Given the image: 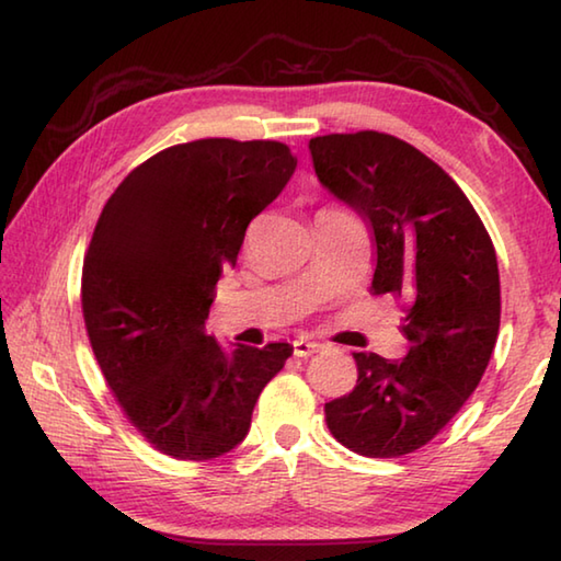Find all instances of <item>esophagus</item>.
I'll list each match as a JSON object with an SVG mask.
<instances>
[{
	"label": "esophagus",
	"mask_w": 561,
	"mask_h": 561,
	"mask_svg": "<svg viewBox=\"0 0 561 561\" xmlns=\"http://www.w3.org/2000/svg\"><path fill=\"white\" fill-rule=\"evenodd\" d=\"M320 347L323 345H320L318 341H310V337H298V341H293V353H296L298 357L313 355L320 351Z\"/></svg>",
	"instance_id": "esophagus-1"
}]
</instances>
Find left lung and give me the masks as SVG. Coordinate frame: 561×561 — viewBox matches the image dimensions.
<instances>
[{"mask_svg": "<svg viewBox=\"0 0 561 561\" xmlns=\"http://www.w3.org/2000/svg\"><path fill=\"white\" fill-rule=\"evenodd\" d=\"M318 181L373 228V293L405 302L408 355L355 353L357 385L325 402L337 443L365 457L427 445L480 385L500 333L492 238L462 188L415 146L380 131L308 144Z\"/></svg>", "mask_w": 561, "mask_h": 561, "instance_id": "1", "label": "left lung"}]
</instances>
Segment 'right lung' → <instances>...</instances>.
<instances>
[{
    "instance_id": "1",
    "label": "right lung",
    "mask_w": 561,
    "mask_h": 561,
    "mask_svg": "<svg viewBox=\"0 0 561 561\" xmlns=\"http://www.w3.org/2000/svg\"><path fill=\"white\" fill-rule=\"evenodd\" d=\"M296 167L280 141L179 144L128 173L101 210L81 271L87 333L118 405L163 455L231 453L293 355L288 343L224 351L206 318L248 224Z\"/></svg>"
}]
</instances>
